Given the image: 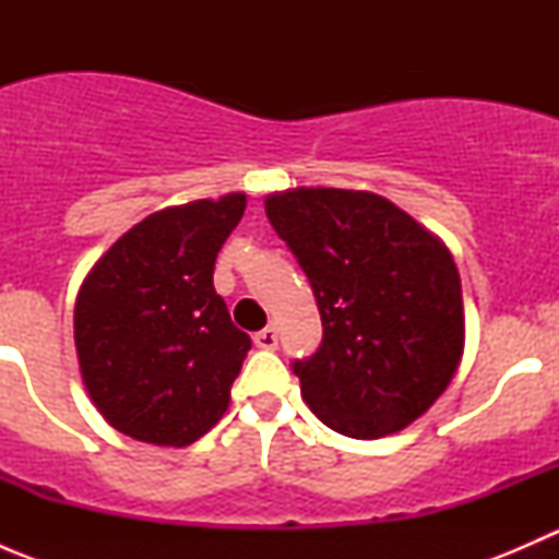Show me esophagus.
<instances>
[{
    "label": "esophagus",
    "instance_id": "34e87169",
    "mask_svg": "<svg viewBox=\"0 0 559 559\" xmlns=\"http://www.w3.org/2000/svg\"><path fill=\"white\" fill-rule=\"evenodd\" d=\"M253 343H257V348L273 352V348H278V330H275V326H264V330H259L257 335H253Z\"/></svg>",
    "mask_w": 559,
    "mask_h": 559
}]
</instances>
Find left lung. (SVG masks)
Instances as JSON below:
<instances>
[{"label": "left lung", "instance_id": "left-lung-1", "mask_svg": "<svg viewBox=\"0 0 559 559\" xmlns=\"http://www.w3.org/2000/svg\"><path fill=\"white\" fill-rule=\"evenodd\" d=\"M264 211L311 281L324 326L313 357L292 365L308 408L362 441L419 419L465 348L449 248L373 191H275Z\"/></svg>", "mask_w": 559, "mask_h": 559}]
</instances>
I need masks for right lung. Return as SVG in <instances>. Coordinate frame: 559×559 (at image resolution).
<instances>
[{
	"mask_svg": "<svg viewBox=\"0 0 559 559\" xmlns=\"http://www.w3.org/2000/svg\"><path fill=\"white\" fill-rule=\"evenodd\" d=\"M246 194L151 213L94 264L75 300L86 392L110 427L189 447L224 416L251 337L213 289V264Z\"/></svg>",
	"mask_w": 559,
	"mask_h": 559,
	"instance_id": "obj_1",
	"label": "right lung"
}]
</instances>
